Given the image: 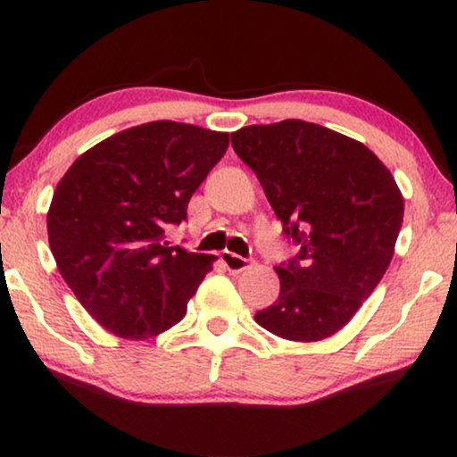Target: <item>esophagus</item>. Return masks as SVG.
<instances>
[{"label": "esophagus", "mask_w": 457, "mask_h": 457, "mask_svg": "<svg viewBox=\"0 0 457 457\" xmlns=\"http://www.w3.org/2000/svg\"><path fill=\"white\" fill-rule=\"evenodd\" d=\"M220 260H222V264L227 266L228 272H243L252 266V260L243 258V255H237L233 252H222Z\"/></svg>", "instance_id": "obj_1"}]
</instances>
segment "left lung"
Instances as JSON below:
<instances>
[{"mask_svg": "<svg viewBox=\"0 0 457 457\" xmlns=\"http://www.w3.org/2000/svg\"><path fill=\"white\" fill-rule=\"evenodd\" d=\"M230 137L299 245L289 264L274 266L280 293L255 322L287 341L333 337L395 253L403 222L395 179L364 143L314 122L252 124Z\"/></svg>", "mask_w": 457, "mask_h": 457, "instance_id": "8db88e82", "label": "left lung"}]
</instances>
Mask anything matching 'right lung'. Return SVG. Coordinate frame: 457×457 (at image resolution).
Listing matches in <instances>:
<instances>
[{
    "label": "right lung",
    "mask_w": 457,
    "mask_h": 457,
    "mask_svg": "<svg viewBox=\"0 0 457 457\" xmlns=\"http://www.w3.org/2000/svg\"><path fill=\"white\" fill-rule=\"evenodd\" d=\"M228 147V133L155 120L74 160L47 212L58 270L99 327L145 341L183 320L214 255L170 247L189 199Z\"/></svg>",
    "instance_id": "add662e5"
}]
</instances>
